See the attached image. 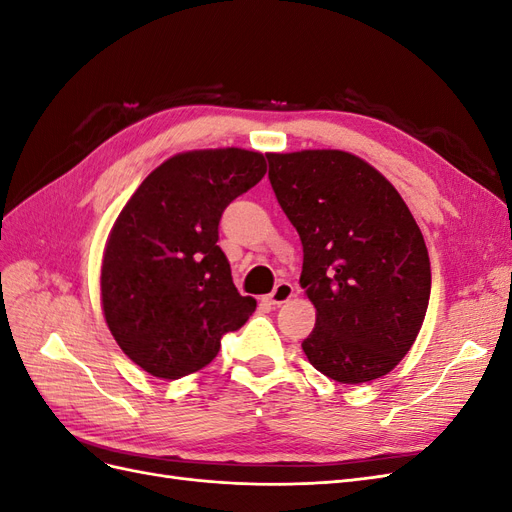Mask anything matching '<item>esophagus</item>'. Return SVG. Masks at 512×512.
<instances>
[{
  "mask_svg": "<svg viewBox=\"0 0 512 512\" xmlns=\"http://www.w3.org/2000/svg\"><path fill=\"white\" fill-rule=\"evenodd\" d=\"M292 297H294V286L290 282H280V284L273 288L271 294H267L265 301L269 305H282V303L290 301Z\"/></svg>",
  "mask_w": 512,
  "mask_h": 512,
  "instance_id": "1",
  "label": "esophagus"
}]
</instances>
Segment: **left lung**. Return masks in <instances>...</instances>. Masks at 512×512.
Segmentation results:
<instances>
[{"label":"left lung","mask_w":512,"mask_h":512,"mask_svg":"<svg viewBox=\"0 0 512 512\" xmlns=\"http://www.w3.org/2000/svg\"><path fill=\"white\" fill-rule=\"evenodd\" d=\"M267 160L277 203L303 243L299 284L316 307L305 356L342 384L386 376L412 348L429 305L421 228L391 181L348 151Z\"/></svg>","instance_id":"1"}]
</instances>
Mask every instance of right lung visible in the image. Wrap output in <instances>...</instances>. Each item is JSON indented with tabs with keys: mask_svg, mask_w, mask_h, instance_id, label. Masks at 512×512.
I'll list each match as a JSON object with an SVG mask.
<instances>
[{
	"mask_svg": "<svg viewBox=\"0 0 512 512\" xmlns=\"http://www.w3.org/2000/svg\"><path fill=\"white\" fill-rule=\"evenodd\" d=\"M258 151H185L138 185L102 258V312L119 348L147 374L177 380L209 365L256 301L232 284L218 245L224 209L265 177Z\"/></svg>",
	"mask_w": 512,
	"mask_h": 512,
	"instance_id": "right-lung-1",
	"label": "right lung"
}]
</instances>
